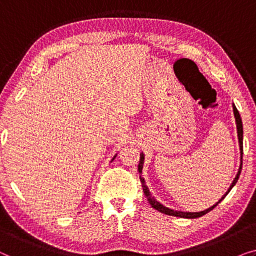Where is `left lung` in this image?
Listing matches in <instances>:
<instances>
[{
	"instance_id": "obj_1",
	"label": "left lung",
	"mask_w": 256,
	"mask_h": 256,
	"mask_svg": "<svg viewBox=\"0 0 256 256\" xmlns=\"http://www.w3.org/2000/svg\"><path fill=\"white\" fill-rule=\"evenodd\" d=\"M233 110H234V116H236V129H238V136H239V143H240V150H241V160H242V154H244V144H242V134H244V130H242V122H241V118H240V114L239 112H238L236 107L233 106ZM143 160H144V156H143V154H141V158H140V163H138V172L142 174V166H143ZM241 169H242V163L240 164V168H239V171H238L236 176V178H234L233 183L230 184V186L228 188V191L226 192V194H228V192L230 191V188H232L234 185H236V183L238 182V180H239V176L241 174ZM140 182H141L142 184V188H143V192H144V196L146 198H148V200L150 202V205L152 206L154 208L157 210V211L162 212V213H166V214L168 216H180V218H198V216H202L206 214V213L211 211V210H213L216 208V205L219 204L220 202L224 198L226 197V194H224L222 199L216 202V204H214L213 206H211V208L205 210V211H202V212H180V211H174V210H170L166 208V206H163L162 204H160L158 202L155 200L154 199V197H152V194H150V192L148 190V188H146V185L144 184V180H143L142 177H140Z\"/></svg>"
}]
</instances>
